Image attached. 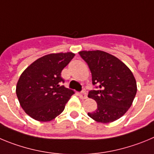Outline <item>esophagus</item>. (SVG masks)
<instances>
[{"label":"esophagus","instance_id":"1","mask_svg":"<svg viewBox=\"0 0 154 154\" xmlns=\"http://www.w3.org/2000/svg\"><path fill=\"white\" fill-rule=\"evenodd\" d=\"M79 96H80V97L81 98V99H86V98H87V93L84 91L79 93Z\"/></svg>","mask_w":154,"mask_h":154}]
</instances>
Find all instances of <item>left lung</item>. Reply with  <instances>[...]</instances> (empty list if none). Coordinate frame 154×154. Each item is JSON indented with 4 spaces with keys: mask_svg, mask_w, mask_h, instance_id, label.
<instances>
[{
    "mask_svg": "<svg viewBox=\"0 0 154 154\" xmlns=\"http://www.w3.org/2000/svg\"><path fill=\"white\" fill-rule=\"evenodd\" d=\"M88 64L95 90L88 97L97 103L88 116L100 123H110L128 110L137 94V83L131 70L118 58L101 51H80Z\"/></svg>",
    "mask_w": 154,
    "mask_h": 154,
    "instance_id": "1",
    "label": "left lung"
}]
</instances>
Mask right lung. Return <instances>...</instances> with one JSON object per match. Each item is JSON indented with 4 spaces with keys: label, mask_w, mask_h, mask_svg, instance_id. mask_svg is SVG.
<instances>
[{
    "label": "right lung",
    "mask_w": 154,
    "mask_h": 154,
    "mask_svg": "<svg viewBox=\"0 0 154 154\" xmlns=\"http://www.w3.org/2000/svg\"><path fill=\"white\" fill-rule=\"evenodd\" d=\"M74 54H51L29 66L17 84L16 94L23 110L38 121H51L63 111L74 94L62 84L61 71Z\"/></svg>",
    "instance_id": "right-lung-1"
}]
</instances>
